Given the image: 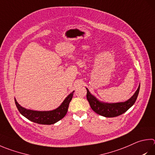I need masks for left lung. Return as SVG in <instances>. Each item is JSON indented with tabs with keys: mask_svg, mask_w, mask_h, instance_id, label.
Returning a JSON list of instances; mask_svg holds the SVG:
<instances>
[{
	"mask_svg": "<svg viewBox=\"0 0 155 155\" xmlns=\"http://www.w3.org/2000/svg\"><path fill=\"white\" fill-rule=\"evenodd\" d=\"M87 89V88H86ZM140 91V85L137 91L130 99L125 102L107 104L100 102L92 95L87 89V99L93 110L97 114L105 117H115L122 114L134 104L138 95Z\"/></svg>",
	"mask_w": 155,
	"mask_h": 155,
	"instance_id": "8db88e82",
	"label": "left lung"
}]
</instances>
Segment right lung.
I'll return each mask as SVG.
<instances>
[{
  "mask_svg": "<svg viewBox=\"0 0 155 155\" xmlns=\"http://www.w3.org/2000/svg\"><path fill=\"white\" fill-rule=\"evenodd\" d=\"M74 91L68 95L60 107L51 111H35L21 107L15 100V105L19 112L28 120L38 124L51 125L59 121L65 117L68 112L69 104L71 101Z\"/></svg>",
  "mask_w": 155,
  "mask_h": 155,
  "instance_id": "add662e5",
  "label": "right lung"
}]
</instances>
